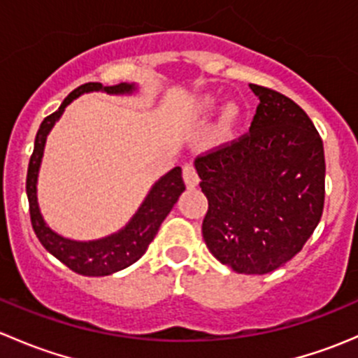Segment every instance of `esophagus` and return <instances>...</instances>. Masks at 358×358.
<instances>
[{"label":"esophagus","mask_w":358,"mask_h":358,"mask_svg":"<svg viewBox=\"0 0 358 358\" xmlns=\"http://www.w3.org/2000/svg\"><path fill=\"white\" fill-rule=\"evenodd\" d=\"M183 180H185L187 187H196L199 183V175H197L196 166L192 162H185L183 164Z\"/></svg>","instance_id":"1"}]
</instances>
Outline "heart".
<instances>
[{
  "label": "heart",
  "instance_id": "1",
  "mask_svg": "<svg viewBox=\"0 0 358 358\" xmlns=\"http://www.w3.org/2000/svg\"><path fill=\"white\" fill-rule=\"evenodd\" d=\"M237 117H239V110H237L236 106H229L222 114V126L223 129H230L234 124H236Z\"/></svg>",
  "mask_w": 358,
  "mask_h": 358
}]
</instances>
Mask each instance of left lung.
Here are the masks:
<instances>
[{"mask_svg":"<svg viewBox=\"0 0 358 358\" xmlns=\"http://www.w3.org/2000/svg\"><path fill=\"white\" fill-rule=\"evenodd\" d=\"M259 99L249 131L196 157L208 197L202 237L239 273L273 272L319 225L326 159L306 112L282 93L251 85Z\"/></svg>","mask_w":358,"mask_h":358,"instance_id":"left-lung-1","label":"left lung"}]
</instances>
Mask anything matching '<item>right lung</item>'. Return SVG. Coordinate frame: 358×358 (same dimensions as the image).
<instances>
[{"label": "right lung", "instance_id": "obj_1", "mask_svg": "<svg viewBox=\"0 0 358 358\" xmlns=\"http://www.w3.org/2000/svg\"><path fill=\"white\" fill-rule=\"evenodd\" d=\"M99 90H103L107 93H124L131 92L133 86L126 85V83H119L114 86H102L100 83H85V85L78 86L74 92L69 93L59 110L46 115L45 121L39 126L38 133H36L34 150L29 159L27 182H25L31 223L39 243L45 246L46 251L52 252L57 259H60L64 265L69 266L72 272L88 277L110 275V273L119 272V270L138 262L156 237L161 223L164 222L168 213L178 201L180 194L185 190L182 168L171 169L168 175L162 176L154 185L142 208L138 209L135 218L129 222V225L124 230L107 237V239L93 241V243H76V241L64 239L45 225L41 213H39L38 201H36V182H38V171L39 164H41L46 135L55 124L57 119L62 115L66 106H69L76 96L85 92H99Z\"/></svg>", "mask_w": 358, "mask_h": 358}]
</instances>
